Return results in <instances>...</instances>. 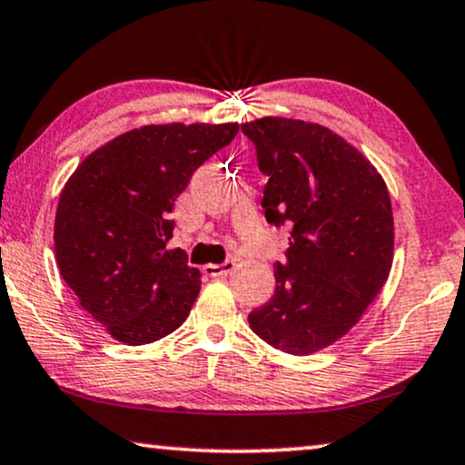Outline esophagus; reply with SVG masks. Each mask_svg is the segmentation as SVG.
<instances>
[{
	"label": "esophagus",
	"instance_id": "obj_1",
	"mask_svg": "<svg viewBox=\"0 0 465 465\" xmlns=\"http://www.w3.org/2000/svg\"><path fill=\"white\" fill-rule=\"evenodd\" d=\"M235 267V261L233 259H227L223 263H213V265H204V273L206 276H227V273H232Z\"/></svg>",
	"mask_w": 465,
	"mask_h": 465
}]
</instances>
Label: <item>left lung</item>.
Segmentation results:
<instances>
[{
  "mask_svg": "<svg viewBox=\"0 0 465 465\" xmlns=\"http://www.w3.org/2000/svg\"><path fill=\"white\" fill-rule=\"evenodd\" d=\"M267 176V223L289 230L273 263V297L248 313L272 348L305 356L341 339L390 276L394 219L381 174L320 124L263 117L242 124Z\"/></svg>",
  "mask_w": 465,
  "mask_h": 465,
  "instance_id": "8db88e82",
  "label": "left lung"
}]
</instances>
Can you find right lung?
Listing matches in <instances>:
<instances>
[{
	"label": "right lung",
	"instance_id": "obj_1",
	"mask_svg": "<svg viewBox=\"0 0 465 465\" xmlns=\"http://www.w3.org/2000/svg\"><path fill=\"white\" fill-rule=\"evenodd\" d=\"M238 124H162L124 133L90 153L64 185L54 251L84 310L117 341L145 345L185 322L200 292L187 252L168 251L173 206Z\"/></svg>",
	"mask_w": 465,
	"mask_h": 465
}]
</instances>
